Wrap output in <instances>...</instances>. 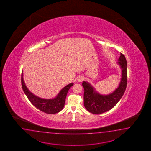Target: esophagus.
Wrapping results in <instances>:
<instances>
[{
  "label": "esophagus",
  "instance_id": "1",
  "mask_svg": "<svg viewBox=\"0 0 151 151\" xmlns=\"http://www.w3.org/2000/svg\"><path fill=\"white\" fill-rule=\"evenodd\" d=\"M83 80H84V78L82 76H79L78 78V80L79 82H82Z\"/></svg>",
  "mask_w": 151,
  "mask_h": 151
}]
</instances>
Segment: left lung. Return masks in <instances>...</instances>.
<instances>
[{
    "label": "left lung",
    "instance_id": "obj_1",
    "mask_svg": "<svg viewBox=\"0 0 151 151\" xmlns=\"http://www.w3.org/2000/svg\"><path fill=\"white\" fill-rule=\"evenodd\" d=\"M117 63L122 69V78L118 87L109 95L100 94L88 82L83 81L84 88L83 104L89 112L101 114L111 109L115 106L124 94L127 85V62L124 55L121 56Z\"/></svg>",
    "mask_w": 151,
    "mask_h": 151
}]
</instances>
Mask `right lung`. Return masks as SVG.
<instances>
[{
  "mask_svg": "<svg viewBox=\"0 0 151 151\" xmlns=\"http://www.w3.org/2000/svg\"><path fill=\"white\" fill-rule=\"evenodd\" d=\"M21 85L24 93L28 100L36 108L45 113L53 114L60 111L63 109L68 92L69 89L73 85V83H71L64 87L56 98L51 99L39 98L30 92L24 82L23 73L21 74Z\"/></svg>",
  "mask_w": 151,
  "mask_h": 151,
  "instance_id": "add662e5",
  "label": "right lung"
}]
</instances>
